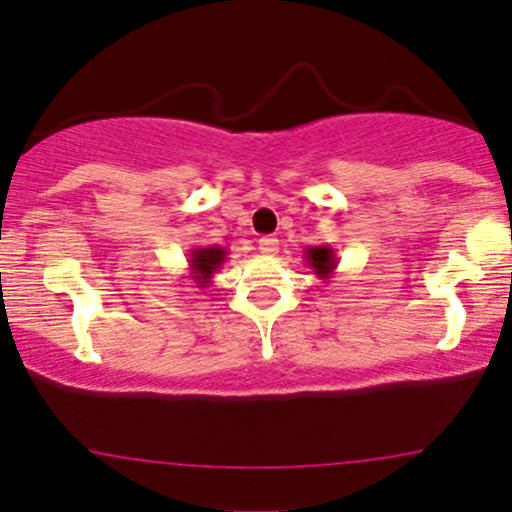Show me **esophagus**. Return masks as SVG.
<instances>
[{
  "label": "esophagus",
  "mask_w": 512,
  "mask_h": 512,
  "mask_svg": "<svg viewBox=\"0 0 512 512\" xmlns=\"http://www.w3.org/2000/svg\"><path fill=\"white\" fill-rule=\"evenodd\" d=\"M257 247H260L262 255L272 257V255H277V250H280V240H277V237H272V235H265V237H260Z\"/></svg>",
  "instance_id": "34e87169"
}]
</instances>
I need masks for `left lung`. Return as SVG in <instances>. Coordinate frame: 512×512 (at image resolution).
<instances>
[{"label":"left lung","instance_id":"left-lung-1","mask_svg":"<svg viewBox=\"0 0 512 512\" xmlns=\"http://www.w3.org/2000/svg\"><path fill=\"white\" fill-rule=\"evenodd\" d=\"M304 260H307V265L312 267L314 275H317L319 280H332L334 270H337L339 265L337 252H334L332 245L307 247V250H304Z\"/></svg>","mask_w":512,"mask_h":512}]
</instances>
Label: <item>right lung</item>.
I'll use <instances>...</instances> for the list:
<instances>
[{
  "label": "right lung",
  "instance_id": "1",
  "mask_svg": "<svg viewBox=\"0 0 512 512\" xmlns=\"http://www.w3.org/2000/svg\"><path fill=\"white\" fill-rule=\"evenodd\" d=\"M227 260V250L220 245H208V247H193L188 255V277L195 282V287L205 289L213 280L215 272L223 267Z\"/></svg>",
  "mask_w": 512,
  "mask_h": 512
}]
</instances>
